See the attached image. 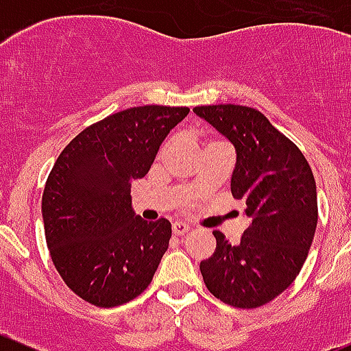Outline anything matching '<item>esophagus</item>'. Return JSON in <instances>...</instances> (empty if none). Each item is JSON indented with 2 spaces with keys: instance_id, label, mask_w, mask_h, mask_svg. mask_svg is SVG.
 <instances>
[{
  "instance_id": "esophagus-1",
  "label": "esophagus",
  "mask_w": 351,
  "mask_h": 351,
  "mask_svg": "<svg viewBox=\"0 0 351 351\" xmlns=\"http://www.w3.org/2000/svg\"><path fill=\"white\" fill-rule=\"evenodd\" d=\"M171 229H173V234L175 236H183L185 232H189V230H191V226L185 222H175L173 223Z\"/></svg>"
}]
</instances>
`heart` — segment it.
<instances>
[{
  "label": "heart",
  "mask_w": 351,
  "mask_h": 351,
  "mask_svg": "<svg viewBox=\"0 0 351 351\" xmlns=\"http://www.w3.org/2000/svg\"><path fill=\"white\" fill-rule=\"evenodd\" d=\"M211 143H215V141H211Z\"/></svg>",
  "instance_id": "b5f03b06"
}]
</instances>
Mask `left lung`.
Instances as JSON below:
<instances>
[{
	"instance_id": "8db88e82",
	"label": "left lung",
	"mask_w": 351,
	"mask_h": 351,
	"mask_svg": "<svg viewBox=\"0 0 351 351\" xmlns=\"http://www.w3.org/2000/svg\"><path fill=\"white\" fill-rule=\"evenodd\" d=\"M194 112L234 145L230 192L252 219L238 245L213 230L217 248L199 269L217 299L258 308L292 285L308 257L318 222L313 171L298 145L258 110L210 105Z\"/></svg>"
}]
</instances>
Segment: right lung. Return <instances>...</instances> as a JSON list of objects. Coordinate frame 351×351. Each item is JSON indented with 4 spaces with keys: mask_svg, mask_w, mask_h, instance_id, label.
I'll list each match as a JSON object with an SVG mask.
<instances>
[{
    "mask_svg": "<svg viewBox=\"0 0 351 351\" xmlns=\"http://www.w3.org/2000/svg\"><path fill=\"white\" fill-rule=\"evenodd\" d=\"M187 106H134L85 128L53 164L42 197L53 266L78 298L113 308L152 282L171 238L166 219L147 222L131 206L143 178Z\"/></svg>",
    "mask_w": 351,
    "mask_h": 351,
    "instance_id": "right-lung-1",
    "label": "right lung"
}]
</instances>
